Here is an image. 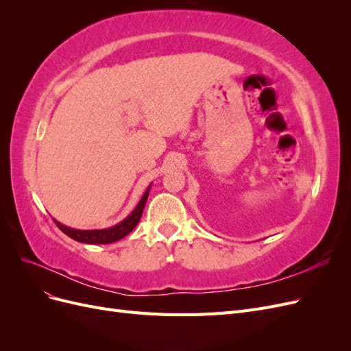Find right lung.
<instances>
[{"instance_id":"1","label":"right lung","mask_w":351,"mask_h":351,"mask_svg":"<svg viewBox=\"0 0 351 351\" xmlns=\"http://www.w3.org/2000/svg\"><path fill=\"white\" fill-rule=\"evenodd\" d=\"M149 190H151V184L149 187L146 189V192L143 193L142 199L139 200V204L136 205V208L132 210L130 215H127L121 222L119 224H115L110 228H102V230H76V228H71L67 227L64 224H61L57 219L56 224L57 227L67 234L69 237H71L73 240H76L79 243H88V244H110L114 241H119L123 237H125L129 232L133 231V228L137 226V222H139L141 217H142V212L145 209L146 205V200L147 196H149Z\"/></svg>"}]
</instances>
